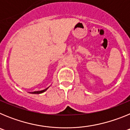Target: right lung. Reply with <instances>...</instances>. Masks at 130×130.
Wrapping results in <instances>:
<instances>
[{
  "instance_id": "right-lung-1",
  "label": "right lung",
  "mask_w": 130,
  "mask_h": 130,
  "mask_svg": "<svg viewBox=\"0 0 130 130\" xmlns=\"http://www.w3.org/2000/svg\"><path fill=\"white\" fill-rule=\"evenodd\" d=\"M48 88H49V87H48ZM48 88H45V89H44V90H40V91H34V92H32V94H41V93H43V92H44L45 91H46L48 89ZM31 93V92H30Z\"/></svg>"
}]
</instances>
